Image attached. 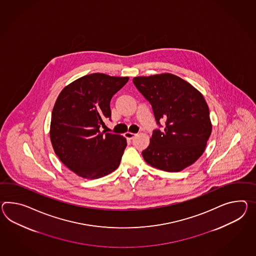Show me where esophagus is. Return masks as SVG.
I'll list each match as a JSON object with an SVG mask.
<instances>
[{
	"label": "esophagus",
	"instance_id": "esophagus-1",
	"mask_svg": "<svg viewBox=\"0 0 256 256\" xmlns=\"http://www.w3.org/2000/svg\"><path fill=\"white\" fill-rule=\"evenodd\" d=\"M136 135H137V134L132 133V132H126L125 133V137L126 138H128V140L134 138V137H135Z\"/></svg>",
	"mask_w": 256,
	"mask_h": 256
}]
</instances>
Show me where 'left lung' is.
<instances>
[{
  "label": "left lung",
  "mask_w": 256,
  "mask_h": 256,
  "mask_svg": "<svg viewBox=\"0 0 256 256\" xmlns=\"http://www.w3.org/2000/svg\"><path fill=\"white\" fill-rule=\"evenodd\" d=\"M133 83L150 102L157 124L150 144L142 150L145 162L166 172L192 166L206 150L212 132L209 108L204 95L178 76L162 73L135 76Z\"/></svg>",
  "instance_id": "obj_1"
}]
</instances>
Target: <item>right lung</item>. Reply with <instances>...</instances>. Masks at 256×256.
Masks as SVG:
<instances>
[{
    "instance_id": "obj_1",
    "label": "right lung",
    "mask_w": 256,
    "mask_h": 256,
    "mask_svg": "<svg viewBox=\"0 0 256 256\" xmlns=\"http://www.w3.org/2000/svg\"><path fill=\"white\" fill-rule=\"evenodd\" d=\"M128 76H84L64 88L52 112L50 142L60 161L76 174L96 180L114 172L124 154L126 138L100 132L111 118L112 95Z\"/></svg>"
}]
</instances>
